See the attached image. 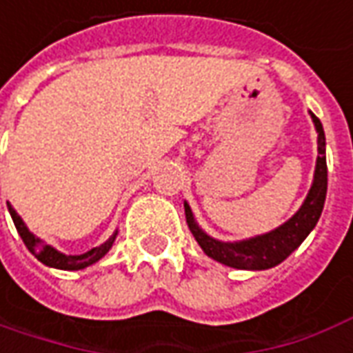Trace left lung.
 <instances>
[{
  "label": "left lung",
  "instance_id": "left-lung-1",
  "mask_svg": "<svg viewBox=\"0 0 353 353\" xmlns=\"http://www.w3.org/2000/svg\"><path fill=\"white\" fill-rule=\"evenodd\" d=\"M313 119V125L317 130V165L313 174L310 194L303 200L302 208L296 211V215L290 217L284 225L274 228L267 234L240 240V242H221L213 236L205 234L196 219L192 215L190 205L184 201V213L190 232L196 238L200 248L215 259L219 263L234 267V269H250V271H263L271 269L274 265L283 263L288 255L292 254L296 248L307 238L311 230L315 228L321 217V211L327 198V155H325V130L317 117L310 113Z\"/></svg>",
  "mask_w": 353,
  "mask_h": 353
}]
</instances>
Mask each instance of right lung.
I'll use <instances>...</instances> for the list:
<instances>
[{
  "mask_svg": "<svg viewBox=\"0 0 353 353\" xmlns=\"http://www.w3.org/2000/svg\"><path fill=\"white\" fill-rule=\"evenodd\" d=\"M7 209H9L11 217H13L17 232L21 234L24 246L30 250V254H32L34 257H38L43 265H48V267H55V269H63V271H79V269H84V267H88V265H94L96 261H99V259H101L109 250H111V246H113V242H115V238H117V232H115V234L109 238V240H105L101 246L92 248V250L86 252V254L65 255V254H61V252H57L55 248H51L50 244H46V242L40 240L38 236H34L32 232L26 228L24 221L19 217V213L14 211L11 203H7Z\"/></svg>",
  "mask_w": 353,
  "mask_h": 353,
  "instance_id": "obj_1",
  "label": "right lung"
}]
</instances>
